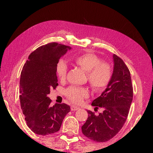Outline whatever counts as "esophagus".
Wrapping results in <instances>:
<instances>
[{
  "instance_id": "34e87169",
  "label": "esophagus",
  "mask_w": 153,
  "mask_h": 153,
  "mask_svg": "<svg viewBox=\"0 0 153 153\" xmlns=\"http://www.w3.org/2000/svg\"><path fill=\"white\" fill-rule=\"evenodd\" d=\"M78 109H79V107H76V106H74V105H71V111H77V110H78Z\"/></svg>"
}]
</instances>
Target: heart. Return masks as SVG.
Here are the masks:
<instances>
[{"instance_id": "1", "label": "heart", "mask_w": 153, "mask_h": 153, "mask_svg": "<svg viewBox=\"0 0 153 153\" xmlns=\"http://www.w3.org/2000/svg\"><path fill=\"white\" fill-rule=\"evenodd\" d=\"M73 61L77 66L87 72V79L91 88L96 92H100L107 88L112 78V68L109 64L102 62L97 55L85 53L74 56ZM56 74L60 80H65L67 74L65 62L59 61L56 66ZM67 98L75 104H80L88 97V91L84 88L71 86L65 90Z\"/></svg>"}]
</instances>
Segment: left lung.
<instances>
[{
    "label": "left lung",
    "mask_w": 153,
    "mask_h": 153,
    "mask_svg": "<svg viewBox=\"0 0 153 153\" xmlns=\"http://www.w3.org/2000/svg\"><path fill=\"white\" fill-rule=\"evenodd\" d=\"M113 57V73L109 84L92 102L95 110L101 108L102 112L96 115L88 111V117L82 126L83 134L97 142L108 141L120 131L133 99L130 72L120 57L116 55Z\"/></svg>",
    "instance_id": "left-lung-1"
}]
</instances>
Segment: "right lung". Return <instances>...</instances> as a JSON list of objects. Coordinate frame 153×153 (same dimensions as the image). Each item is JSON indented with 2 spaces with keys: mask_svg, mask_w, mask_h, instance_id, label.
<instances>
[{
  "mask_svg": "<svg viewBox=\"0 0 153 153\" xmlns=\"http://www.w3.org/2000/svg\"><path fill=\"white\" fill-rule=\"evenodd\" d=\"M71 47L56 42L33 51L23 67L20 77V104L27 126L33 132L46 136L58 131L70 107L65 103L51 106L47 97L58 86L56 66Z\"/></svg>",
  "mask_w": 153,
  "mask_h": 153,
  "instance_id": "1",
  "label": "right lung"
}]
</instances>
